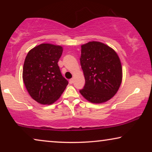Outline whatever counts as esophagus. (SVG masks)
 I'll use <instances>...</instances> for the list:
<instances>
[{"mask_svg": "<svg viewBox=\"0 0 152 152\" xmlns=\"http://www.w3.org/2000/svg\"><path fill=\"white\" fill-rule=\"evenodd\" d=\"M73 82H74L73 79H70V80H69V83H70V84H72V83H73Z\"/></svg>", "mask_w": 152, "mask_h": 152, "instance_id": "esophagus-1", "label": "esophagus"}]
</instances>
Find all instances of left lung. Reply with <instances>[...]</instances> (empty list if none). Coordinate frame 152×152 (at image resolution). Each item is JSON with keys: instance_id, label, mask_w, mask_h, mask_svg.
Segmentation results:
<instances>
[{"instance_id": "1", "label": "left lung", "mask_w": 152, "mask_h": 152, "mask_svg": "<svg viewBox=\"0 0 152 152\" xmlns=\"http://www.w3.org/2000/svg\"><path fill=\"white\" fill-rule=\"evenodd\" d=\"M80 64L85 86L80 93L86 100L102 104L111 99L122 81L119 56L109 45L99 41H89L81 45Z\"/></svg>"}]
</instances>
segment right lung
Here are the masks:
<instances>
[{
	"mask_svg": "<svg viewBox=\"0 0 152 152\" xmlns=\"http://www.w3.org/2000/svg\"><path fill=\"white\" fill-rule=\"evenodd\" d=\"M63 47L41 43L28 52L23 68V80L29 95L41 104H52L59 98L68 82L58 61Z\"/></svg>",
	"mask_w": 152,
	"mask_h": 152,
	"instance_id": "right-lung-1",
	"label": "right lung"
}]
</instances>
